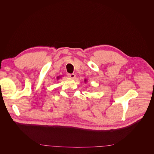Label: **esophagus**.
I'll return each instance as SVG.
<instances>
[{
  "label": "esophagus",
  "mask_w": 154,
  "mask_h": 154,
  "mask_svg": "<svg viewBox=\"0 0 154 154\" xmlns=\"http://www.w3.org/2000/svg\"><path fill=\"white\" fill-rule=\"evenodd\" d=\"M68 76L70 77L71 78H74L76 77V74H74V73H72V74H68Z\"/></svg>",
  "instance_id": "1"
}]
</instances>
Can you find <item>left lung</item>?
Segmentation results:
<instances>
[{
	"instance_id": "1",
	"label": "left lung",
	"mask_w": 154,
	"mask_h": 154,
	"mask_svg": "<svg viewBox=\"0 0 154 154\" xmlns=\"http://www.w3.org/2000/svg\"><path fill=\"white\" fill-rule=\"evenodd\" d=\"M84 81H85V83H86V82H87V80H86V79H85V80H84Z\"/></svg>"
}]
</instances>
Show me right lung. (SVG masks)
<instances>
[{"mask_svg": "<svg viewBox=\"0 0 154 154\" xmlns=\"http://www.w3.org/2000/svg\"><path fill=\"white\" fill-rule=\"evenodd\" d=\"M59 78H60V76H58V77H57V79H58V80Z\"/></svg>", "mask_w": 154, "mask_h": 154, "instance_id": "1", "label": "right lung"}]
</instances>
